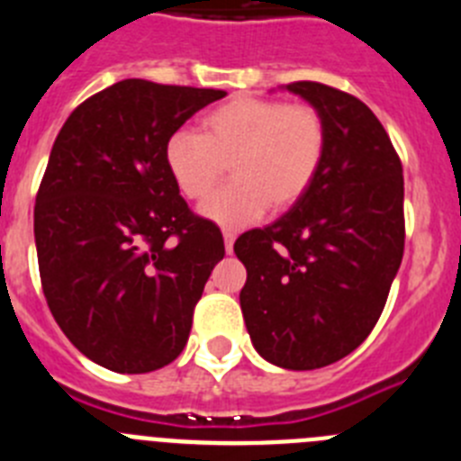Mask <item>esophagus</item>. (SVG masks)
<instances>
[{"mask_svg":"<svg viewBox=\"0 0 461 461\" xmlns=\"http://www.w3.org/2000/svg\"><path fill=\"white\" fill-rule=\"evenodd\" d=\"M223 242H226V251H228V254H233L235 230H230V228H223Z\"/></svg>","mask_w":461,"mask_h":461,"instance_id":"obj_1","label":"esophagus"}]
</instances>
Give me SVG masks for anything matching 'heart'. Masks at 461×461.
<instances>
[{
    "label": "heart",
    "mask_w": 461,
    "mask_h": 461,
    "mask_svg": "<svg viewBox=\"0 0 461 461\" xmlns=\"http://www.w3.org/2000/svg\"><path fill=\"white\" fill-rule=\"evenodd\" d=\"M328 148L319 108L276 99H233L207 113L201 133L180 129L166 142V168L189 201H203L230 164L235 180L212 195L203 214L244 226L267 207L288 210L309 191Z\"/></svg>",
    "instance_id": "obj_1"
}]
</instances>
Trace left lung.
Returning a JSON list of instances; mask_svg holds the SVG:
<instances>
[{
  "instance_id": "8db88e82",
  "label": "left lung",
  "mask_w": 461,
  "mask_h": 461,
  "mask_svg": "<svg viewBox=\"0 0 461 461\" xmlns=\"http://www.w3.org/2000/svg\"><path fill=\"white\" fill-rule=\"evenodd\" d=\"M321 110L328 148L307 194L275 223L235 240L256 351L284 369H319L367 339L404 256V175L388 131L357 96L286 85Z\"/></svg>"
}]
</instances>
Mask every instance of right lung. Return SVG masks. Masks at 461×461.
<instances>
[{"label": "right lung", "mask_w": 461, "mask_h": 461, "mask_svg": "<svg viewBox=\"0 0 461 461\" xmlns=\"http://www.w3.org/2000/svg\"><path fill=\"white\" fill-rule=\"evenodd\" d=\"M223 96L129 78L85 99L57 133L34 205L41 286L68 341L110 372H154L180 356L226 254L164 158L168 138Z\"/></svg>", "instance_id": "add662e5"}]
</instances>
